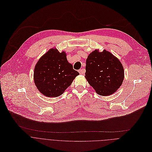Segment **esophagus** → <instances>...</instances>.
I'll return each instance as SVG.
<instances>
[{"label": "esophagus", "instance_id": "34e87169", "mask_svg": "<svg viewBox=\"0 0 152 152\" xmlns=\"http://www.w3.org/2000/svg\"><path fill=\"white\" fill-rule=\"evenodd\" d=\"M84 72H85V71H84V69H80V70H78V72L80 73V74H83L84 73Z\"/></svg>", "mask_w": 152, "mask_h": 152}]
</instances>
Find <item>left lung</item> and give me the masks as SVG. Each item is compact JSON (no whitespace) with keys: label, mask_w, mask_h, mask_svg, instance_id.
Wrapping results in <instances>:
<instances>
[{"label":"left lung","mask_w":152,"mask_h":152,"mask_svg":"<svg viewBox=\"0 0 152 152\" xmlns=\"http://www.w3.org/2000/svg\"><path fill=\"white\" fill-rule=\"evenodd\" d=\"M85 78L101 96L115 93L124 80V68L119 59L111 53L99 49L90 53L86 59Z\"/></svg>","instance_id":"1"}]
</instances>
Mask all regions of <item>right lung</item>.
Masks as SVG:
<instances>
[{
  "mask_svg": "<svg viewBox=\"0 0 152 152\" xmlns=\"http://www.w3.org/2000/svg\"><path fill=\"white\" fill-rule=\"evenodd\" d=\"M78 75L68 62L66 53L52 48L38 60L34 69V80L40 93L54 98L62 95Z\"/></svg>",
  "mask_w": 152,
  "mask_h": 152,
  "instance_id": "obj_1",
  "label": "right lung"
}]
</instances>
